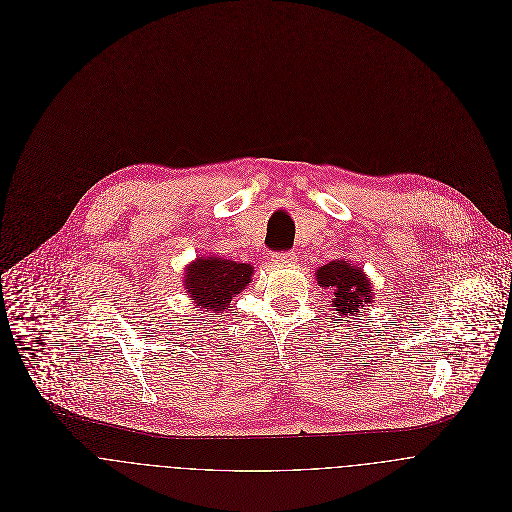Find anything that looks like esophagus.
Returning <instances> with one entry per match:
<instances>
[{
	"mask_svg": "<svg viewBox=\"0 0 512 512\" xmlns=\"http://www.w3.org/2000/svg\"><path fill=\"white\" fill-rule=\"evenodd\" d=\"M272 260H274L278 266H290V264L297 262V256H295V252L288 250V252H276V254L272 256Z\"/></svg>",
	"mask_w": 512,
	"mask_h": 512,
	"instance_id": "esophagus-1",
	"label": "esophagus"
}]
</instances>
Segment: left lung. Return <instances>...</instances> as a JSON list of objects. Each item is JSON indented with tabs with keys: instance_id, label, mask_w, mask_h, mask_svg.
<instances>
[{
	"instance_id": "left-lung-1",
	"label": "left lung",
	"mask_w": 512,
	"mask_h": 512,
	"mask_svg": "<svg viewBox=\"0 0 512 512\" xmlns=\"http://www.w3.org/2000/svg\"><path fill=\"white\" fill-rule=\"evenodd\" d=\"M315 280L323 290L333 293V307L339 315H359L374 297L365 272L345 260H333L315 272Z\"/></svg>"
}]
</instances>
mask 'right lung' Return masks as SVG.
Listing matches in <instances>:
<instances>
[{
  "label": "right lung",
  "mask_w": 512,
  "mask_h": 512,
  "mask_svg": "<svg viewBox=\"0 0 512 512\" xmlns=\"http://www.w3.org/2000/svg\"><path fill=\"white\" fill-rule=\"evenodd\" d=\"M254 268L217 256L197 258L185 270V290L195 299L201 311L220 315L230 301L246 290Z\"/></svg>",
  "instance_id": "1"
}]
</instances>
